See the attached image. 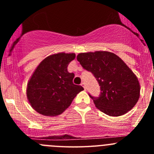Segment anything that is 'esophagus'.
<instances>
[{"label":"esophagus","instance_id":"obj_1","mask_svg":"<svg viewBox=\"0 0 154 154\" xmlns=\"http://www.w3.org/2000/svg\"><path fill=\"white\" fill-rule=\"evenodd\" d=\"M81 85H82V87H83L84 89H85H85H86V87H85V83H84V82H82V83L81 84Z\"/></svg>","mask_w":154,"mask_h":154}]
</instances>
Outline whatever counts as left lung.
Here are the masks:
<instances>
[{"mask_svg": "<svg viewBox=\"0 0 154 154\" xmlns=\"http://www.w3.org/2000/svg\"><path fill=\"white\" fill-rule=\"evenodd\" d=\"M77 60L99 82L100 96H89L100 111L110 116H119L137 104L140 95L138 79L118 55L110 51H89L79 53Z\"/></svg>", "mask_w": 154, "mask_h": 154, "instance_id": "8db88e82", "label": "left lung"}]
</instances>
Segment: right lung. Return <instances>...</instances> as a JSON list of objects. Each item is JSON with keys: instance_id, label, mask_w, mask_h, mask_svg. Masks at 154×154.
<instances>
[{"instance_id": "1", "label": "right lung", "mask_w": 154, "mask_h": 154, "mask_svg": "<svg viewBox=\"0 0 154 154\" xmlns=\"http://www.w3.org/2000/svg\"><path fill=\"white\" fill-rule=\"evenodd\" d=\"M75 53L60 52L46 57L35 69L27 85V98L38 113L60 115L71 105L83 87L73 84L74 73L67 70Z\"/></svg>"}]
</instances>
